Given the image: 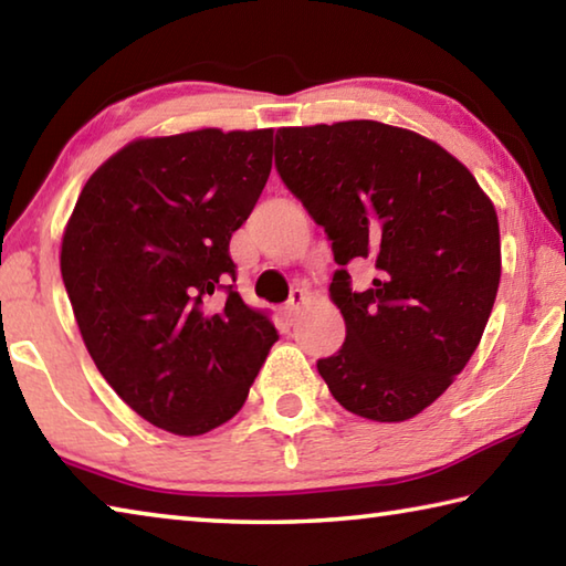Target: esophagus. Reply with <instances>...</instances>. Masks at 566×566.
I'll use <instances>...</instances> for the list:
<instances>
[{
    "label": "esophagus",
    "mask_w": 566,
    "mask_h": 566,
    "mask_svg": "<svg viewBox=\"0 0 566 566\" xmlns=\"http://www.w3.org/2000/svg\"><path fill=\"white\" fill-rule=\"evenodd\" d=\"M304 302H306V294H304L302 290H294L292 296H290V302H286V304L282 306V317H284L286 324H294V322H296V317H300V310L304 306Z\"/></svg>",
    "instance_id": "esophagus-1"
}]
</instances>
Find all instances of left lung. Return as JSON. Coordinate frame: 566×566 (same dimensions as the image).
<instances>
[{"instance_id": "obj_1", "label": "left lung", "mask_w": 566, "mask_h": 566, "mask_svg": "<svg viewBox=\"0 0 566 566\" xmlns=\"http://www.w3.org/2000/svg\"><path fill=\"white\" fill-rule=\"evenodd\" d=\"M276 171L324 227L347 339L317 361L332 397L371 421L424 411L467 367L500 290V219L437 142L371 119L282 127ZM378 274L352 293L346 264Z\"/></svg>"}]
</instances>
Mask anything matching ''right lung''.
<instances>
[{"mask_svg":"<svg viewBox=\"0 0 566 566\" xmlns=\"http://www.w3.org/2000/svg\"><path fill=\"white\" fill-rule=\"evenodd\" d=\"M272 134L134 139L87 179L64 227L60 266L84 347L171 434L232 419L276 342L270 317L229 284V239L270 179Z\"/></svg>","mask_w":566,"mask_h":566,"instance_id":"obj_1","label":"right lung"}]
</instances>
